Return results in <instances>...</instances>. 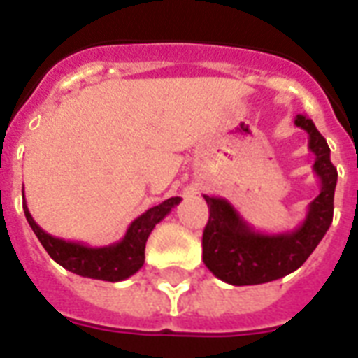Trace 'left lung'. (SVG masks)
I'll list each match as a JSON object with an SVG mask.
<instances>
[{
	"label": "left lung",
	"instance_id": "8db88e82",
	"mask_svg": "<svg viewBox=\"0 0 358 358\" xmlns=\"http://www.w3.org/2000/svg\"><path fill=\"white\" fill-rule=\"evenodd\" d=\"M295 126L308 134V150L316 156L314 173L322 184L297 229L282 234L258 232L229 201L204 195L210 219L202 234V260L223 282L252 286L286 277L305 264L333 223L338 173L331 163V148L306 115H297Z\"/></svg>",
	"mask_w": 358,
	"mask_h": 358
}]
</instances>
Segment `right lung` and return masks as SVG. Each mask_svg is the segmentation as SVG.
Masks as SVG:
<instances>
[{"label":"right lung","instance_id":"right-lung-1","mask_svg":"<svg viewBox=\"0 0 358 358\" xmlns=\"http://www.w3.org/2000/svg\"><path fill=\"white\" fill-rule=\"evenodd\" d=\"M24 193V191H22ZM180 196H171L162 204L146 210L143 215L135 219L129 224L126 234L120 241L106 247H89L80 241H66V239L55 238L48 234L35 223L31 217L29 208L24 204V213L27 223L33 229L35 236L46 249V252L64 269L80 275V277L96 278V280H108V282H119L124 278L131 277L145 264V245L159 221L180 204Z\"/></svg>","mask_w":358,"mask_h":358}]
</instances>
